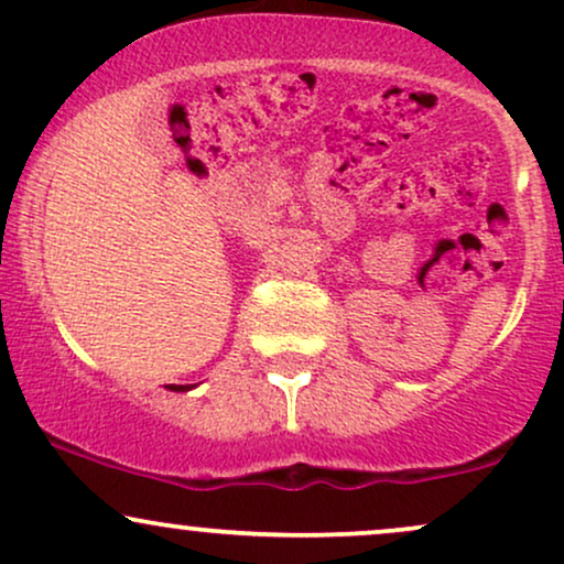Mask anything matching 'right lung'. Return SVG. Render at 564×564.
<instances>
[{"label":"right lung","mask_w":564,"mask_h":564,"mask_svg":"<svg viewBox=\"0 0 564 564\" xmlns=\"http://www.w3.org/2000/svg\"><path fill=\"white\" fill-rule=\"evenodd\" d=\"M166 390H172V392H185V390H191V384H166Z\"/></svg>","instance_id":"1"}]
</instances>
